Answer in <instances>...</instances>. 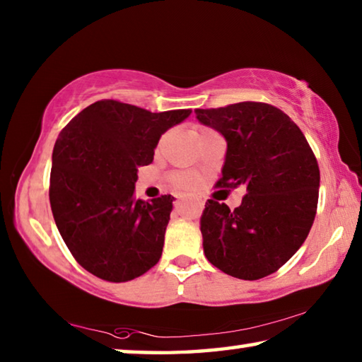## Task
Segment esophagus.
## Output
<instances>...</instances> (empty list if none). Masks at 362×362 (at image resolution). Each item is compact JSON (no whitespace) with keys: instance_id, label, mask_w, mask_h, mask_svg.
<instances>
[{"instance_id":"34e87169","label":"esophagus","mask_w":362,"mask_h":362,"mask_svg":"<svg viewBox=\"0 0 362 362\" xmlns=\"http://www.w3.org/2000/svg\"><path fill=\"white\" fill-rule=\"evenodd\" d=\"M185 201H187V199H179V201H177V203H175V206H177V207H180L183 203H185ZM194 203L198 204L199 209H203V207H204V203H203V201H199V199H194Z\"/></svg>"}]
</instances>
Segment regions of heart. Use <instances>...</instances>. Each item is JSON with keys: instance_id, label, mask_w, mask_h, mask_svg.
<instances>
[{"instance_id": "heart-1", "label": "heart", "mask_w": 362, "mask_h": 362, "mask_svg": "<svg viewBox=\"0 0 362 362\" xmlns=\"http://www.w3.org/2000/svg\"><path fill=\"white\" fill-rule=\"evenodd\" d=\"M206 131H209V129H204L201 132H206ZM173 180H174L177 188L192 189V188H194L196 183H198V177H196L193 173H177V174H174Z\"/></svg>"}]
</instances>
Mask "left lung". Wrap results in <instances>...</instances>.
<instances>
[{"label":"left lung","mask_w":362,"mask_h":362,"mask_svg":"<svg viewBox=\"0 0 362 362\" xmlns=\"http://www.w3.org/2000/svg\"><path fill=\"white\" fill-rule=\"evenodd\" d=\"M194 113L226 140L217 185L247 189L235 211L214 199L206 203V259L233 278H265L297 252L313 225L320 194L316 158L296 122L268 103L241 102Z\"/></svg>","instance_id":"obj_1"}]
</instances>
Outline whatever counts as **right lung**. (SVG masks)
<instances>
[{"instance_id": "right-lung-1", "label": "right lung", "mask_w": 362, "mask_h": 362, "mask_svg": "<svg viewBox=\"0 0 362 362\" xmlns=\"http://www.w3.org/2000/svg\"><path fill=\"white\" fill-rule=\"evenodd\" d=\"M189 115L99 100L59 134L49 187L52 216L71 255L94 276L124 283L161 259L174 198L146 203L134 188L159 137Z\"/></svg>"}]
</instances>
